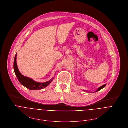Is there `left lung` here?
Listing matches in <instances>:
<instances>
[{
  "label": "left lung",
  "instance_id": "left-lung-1",
  "mask_svg": "<svg viewBox=\"0 0 128 128\" xmlns=\"http://www.w3.org/2000/svg\"><path fill=\"white\" fill-rule=\"evenodd\" d=\"M106 86V84H104V85H103V86H101V87H100L99 88H98V89H97V90H96V91H95L94 92H98V91H99V90H102V89H103L104 88H105V86ZM86 92H88V91H87V90H86Z\"/></svg>",
  "mask_w": 128,
  "mask_h": 128
}]
</instances>
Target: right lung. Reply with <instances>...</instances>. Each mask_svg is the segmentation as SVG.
Segmentation results:
<instances>
[{"label": "right lung", "mask_w": 128, "mask_h": 128, "mask_svg": "<svg viewBox=\"0 0 128 128\" xmlns=\"http://www.w3.org/2000/svg\"><path fill=\"white\" fill-rule=\"evenodd\" d=\"M17 54L15 55V59H14V69L15 73L17 77L18 80L20 82V83L23 86H24L26 87V88H28L30 90H40L42 89H43L44 88H46L47 86L52 82L54 78H53L51 80L44 83H40L34 81L33 79L30 78L28 77H25L22 75L19 69L18 68L17 64Z\"/></svg>", "instance_id": "obj_1"}]
</instances>
